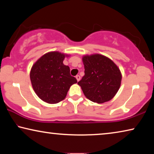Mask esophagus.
Here are the masks:
<instances>
[{"label":"esophagus","instance_id":"1","mask_svg":"<svg viewBox=\"0 0 154 154\" xmlns=\"http://www.w3.org/2000/svg\"><path fill=\"white\" fill-rule=\"evenodd\" d=\"M80 76H79V75H77V76H76V79H77V82H79V81L80 80Z\"/></svg>","mask_w":154,"mask_h":154}]
</instances>
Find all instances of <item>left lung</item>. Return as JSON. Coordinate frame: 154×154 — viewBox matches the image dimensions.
Masks as SVG:
<instances>
[{
	"instance_id": "left-lung-1",
	"label": "left lung",
	"mask_w": 154,
	"mask_h": 154,
	"mask_svg": "<svg viewBox=\"0 0 154 154\" xmlns=\"http://www.w3.org/2000/svg\"><path fill=\"white\" fill-rule=\"evenodd\" d=\"M85 75L77 83L84 95L94 103L110 100L121 85V72L114 62L100 54L83 58Z\"/></svg>"
}]
</instances>
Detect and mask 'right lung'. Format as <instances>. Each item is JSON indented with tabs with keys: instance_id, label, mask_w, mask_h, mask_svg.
Listing matches in <instances>:
<instances>
[{
	"instance_id": "right-lung-1",
	"label": "right lung",
	"mask_w": 154,
	"mask_h": 154,
	"mask_svg": "<svg viewBox=\"0 0 154 154\" xmlns=\"http://www.w3.org/2000/svg\"><path fill=\"white\" fill-rule=\"evenodd\" d=\"M65 55L58 51L45 54L36 61L30 71V81L35 93L41 100L56 104L64 100L76 78L70 68L63 64Z\"/></svg>"
}]
</instances>
